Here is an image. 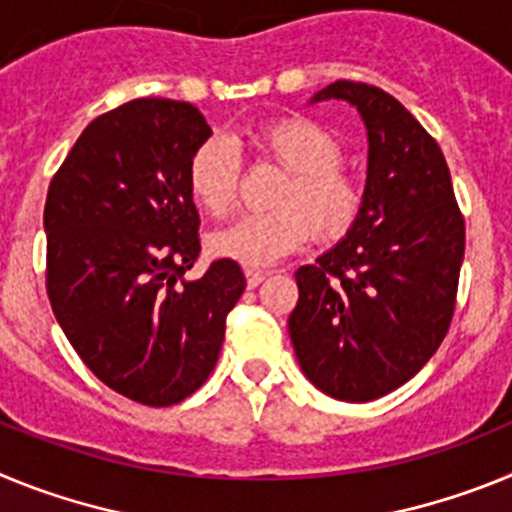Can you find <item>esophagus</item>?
I'll use <instances>...</instances> for the list:
<instances>
[{"label": "esophagus", "instance_id": "esophagus-1", "mask_svg": "<svg viewBox=\"0 0 512 512\" xmlns=\"http://www.w3.org/2000/svg\"><path fill=\"white\" fill-rule=\"evenodd\" d=\"M266 277H269V274H266V271H253V269H246V284H248V289L259 287V284L264 282Z\"/></svg>", "mask_w": 512, "mask_h": 512}]
</instances>
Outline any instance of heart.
<instances>
[{
  "label": "heart",
  "instance_id": "obj_1",
  "mask_svg": "<svg viewBox=\"0 0 512 512\" xmlns=\"http://www.w3.org/2000/svg\"><path fill=\"white\" fill-rule=\"evenodd\" d=\"M251 148L287 171V182L274 200L279 210L246 215L215 230L207 238L212 256L264 269L297 251L310 233L320 241H336L354 228L364 187L341 166V140L325 125L302 115L277 117L253 130ZM238 179L241 158L225 140H205L189 158V197L207 215L223 217L233 210Z\"/></svg>",
  "mask_w": 512,
  "mask_h": 512
}]
</instances>
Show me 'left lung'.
I'll return each mask as SVG.
<instances>
[{
  "instance_id": "1",
  "label": "left lung",
  "mask_w": 512,
  "mask_h": 512,
  "mask_svg": "<svg viewBox=\"0 0 512 512\" xmlns=\"http://www.w3.org/2000/svg\"><path fill=\"white\" fill-rule=\"evenodd\" d=\"M364 120V205L354 228L295 274L289 338L307 379L343 402H369L413 379L454 315L464 217L436 140L392 94L333 81Z\"/></svg>"
}]
</instances>
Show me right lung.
Segmentation results:
<instances>
[{
  "label": "right lung",
  "instance_id": "1",
  "mask_svg": "<svg viewBox=\"0 0 512 512\" xmlns=\"http://www.w3.org/2000/svg\"><path fill=\"white\" fill-rule=\"evenodd\" d=\"M212 135L194 104L133 99L79 135L45 200L48 297L81 361L120 395L166 408L200 390L246 289L200 253L189 158Z\"/></svg>",
  "mask_w": 512,
  "mask_h": 512
}]
</instances>
